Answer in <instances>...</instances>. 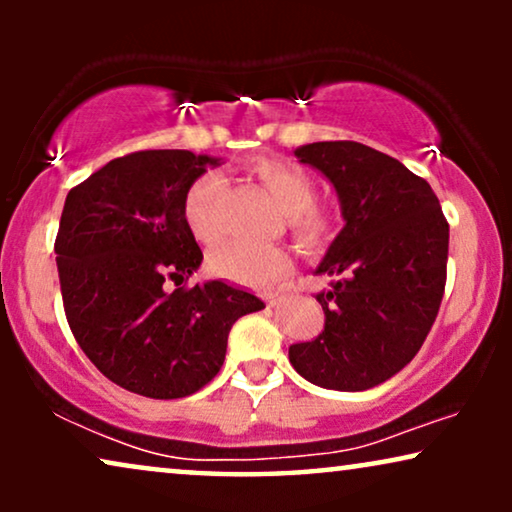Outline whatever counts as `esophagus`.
Listing matches in <instances>:
<instances>
[{
    "instance_id": "34e87169",
    "label": "esophagus",
    "mask_w": 512,
    "mask_h": 512,
    "mask_svg": "<svg viewBox=\"0 0 512 512\" xmlns=\"http://www.w3.org/2000/svg\"><path fill=\"white\" fill-rule=\"evenodd\" d=\"M265 303H268L270 307H275V305H279V300H282V296H279V293H265Z\"/></svg>"
}]
</instances>
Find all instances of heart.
I'll list each match as a JSON object with an SVG mask.
<instances>
[{"instance_id":"obj_1","label":"heart","mask_w":512,"mask_h":512,"mask_svg":"<svg viewBox=\"0 0 512 512\" xmlns=\"http://www.w3.org/2000/svg\"><path fill=\"white\" fill-rule=\"evenodd\" d=\"M249 170L286 214V228L300 249L314 254L331 244L338 233V219L331 207L314 198L317 186L305 167L284 158H256L249 163ZM219 195L221 181L214 174L195 179L184 193L181 214L188 230L202 244H214L221 237ZM209 268L235 284L268 289L289 277L293 265L282 249H258L228 242L209 256Z\"/></svg>"}]
</instances>
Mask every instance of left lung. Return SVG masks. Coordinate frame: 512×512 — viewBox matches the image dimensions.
Here are the masks:
<instances>
[{"label":"left lung","instance_id":"8db88e82","mask_svg":"<svg viewBox=\"0 0 512 512\" xmlns=\"http://www.w3.org/2000/svg\"><path fill=\"white\" fill-rule=\"evenodd\" d=\"M300 163L324 172L340 195L345 228L317 275L326 326L289 347V361L324 389L377 387L415 359L447 282L450 223L426 179L359 142H314Z\"/></svg>","mask_w":512,"mask_h":512}]
</instances>
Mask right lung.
<instances>
[{"instance_id": "right-lung-1", "label": "right lung", "mask_w": 512, "mask_h": 512, "mask_svg": "<svg viewBox=\"0 0 512 512\" xmlns=\"http://www.w3.org/2000/svg\"><path fill=\"white\" fill-rule=\"evenodd\" d=\"M207 165L216 160L179 149L128 153L62 207L55 261L67 324L93 366L132 394H195L221 370L235 321L265 307L219 279L179 286L202 261L181 202Z\"/></svg>"}]
</instances>
